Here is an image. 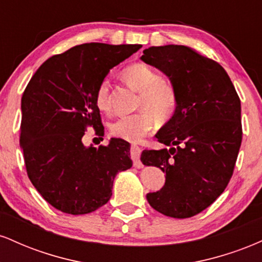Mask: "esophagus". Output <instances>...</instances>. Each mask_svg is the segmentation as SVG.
I'll use <instances>...</instances> for the list:
<instances>
[{
    "label": "esophagus",
    "instance_id": "34e87169",
    "mask_svg": "<svg viewBox=\"0 0 262 262\" xmlns=\"http://www.w3.org/2000/svg\"><path fill=\"white\" fill-rule=\"evenodd\" d=\"M140 154H141L140 146H138V145L130 146V156H132V159H133L134 166L138 167V169L143 166V165H141V161H140Z\"/></svg>",
    "mask_w": 262,
    "mask_h": 262
}]
</instances>
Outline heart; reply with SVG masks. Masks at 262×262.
<instances>
[{
	"label": "heart",
	"instance_id": "b5f03b06",
	"mask_svg": "<svg viewBox=\"0 0 262 262\" xmlns=\"http://www.w3.org/2000/svg\"><path fill=\"white\" fill-rule=\"evenodd\" d=\"M123 77L135 91L140 92L139 107L148 108L155 116L166 117L176 107V91L169 81L160 79V75L151 66L135 62L123 70ZM96 106L102 112L110 111V81L103 80L95 96ZM149 111L124 116L110 125L113 137L137 143L154 128V116Z\"/></svg>",
	"mask_w": 262,
	"mask_h": 262
}]
</instances>
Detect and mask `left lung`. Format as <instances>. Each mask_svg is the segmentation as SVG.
Masks as SVG:
<instances>
[{
    "mask_svg": "<svg viewBox=\"0 0 262 262\" xmlns=\"http://www.w3.org/2000/svg\"><path fill=\"white\" fill-rule=\"evenodd\" d=\"M141 60L162 71L176 91L173 116L158 134L169 148L144 150L140 160L166 172L150 206L172 218L198 214L223 193L242 145V106L227 71L185 45L150 47Z\"/></svg>",
    "mask_w": 262,
    "mask_h": 262,
    "instance_id": "left-lung-1",
    "label": "left lung"
}]
</instances>
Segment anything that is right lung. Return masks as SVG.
Returning a JSON list of instances; mask_svg holds the SVG:
<instances>
[{
  "mask_svg": "<svg viewBox=\"0 0 262 262\" xmlns=\"http://www.w3.org/2000/svg\"><path fill=\"white\" fill-rule=\"evenodd\" d=\"M139 44L86 43L49 58L22 96L19 143L29 180L54 208L87 214L112 196L114 177L130 169V145L113 138L98 148L82 144L87 128L104 133L97 87Z\"/></svg>",
  "mask_w": 262,
  "mask_h": 262,
  "instance_id": "right-lung-1",
  "label": "right lung"
}]
</instances>
